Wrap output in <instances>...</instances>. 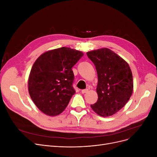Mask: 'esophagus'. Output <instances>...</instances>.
Returning <instances> with one entry per match:
<instances>
[{
	"mask_svg": "<svg viewBox=\"0 0 157 157\" xmlns=\"http://www.w3.org/2000/svg\"><path fill=\"white\" fill-rule=\"evenodd\" d=\"M88 91V89H84V90H81V92H82V94H85V93H86Z\"/></svg>",
	"mask_w": 157,
	"mask_h": 157,
	"instance_id": "1",
	"label": "esophagus"
}]
</instances>
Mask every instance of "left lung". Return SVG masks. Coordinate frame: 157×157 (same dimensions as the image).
<instances>
[{
  "label": "left lung",
  "mask_w": 157,
  "mask_h": 157,
  "mask_svg": "<svg viewBox=\"0 0 157 157\" xmlns=\"http://www.w3.org/2000/svg\"><path fill=\"white\" fill-rule=\"evenodd\" d=\"M88 58L96 67L98 99L91 108L98 115L109 117L117 113L129 100L134 84L130 66L109 48L88 52Z\"/></svg>",
  "instance_id": "left-lung-1"
}]
</instances>
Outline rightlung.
Segmentation results:
<instances>
[{
  "label": "right lung",
  "mask_w": 157,
  "mask_h": 157,
  "mask_svg": "<svg viewBox=\"0 0 157 157\" xmlns=\"http://www.w3.org/2000/svg\"><path fill=\"white\" fill-rule=\"evenodd\" d=\"M83 56L67 47L40 55L31 68L28 90L35 105L48 116H56L67 107L75 94L72 67Z\"/></svg>",
  "instance_id": "right-lung-1"
}]
</instances>
